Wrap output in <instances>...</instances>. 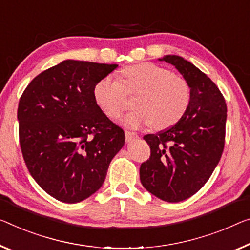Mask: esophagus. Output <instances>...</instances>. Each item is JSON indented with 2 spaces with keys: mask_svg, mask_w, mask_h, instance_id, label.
<instances>
[{
  "mask_svg": "<svg viewBox=\"0 0 250 250\" xmlns=\"http://www.w3.org/2000/svg\"><path fill=\"white\" fill-rule=\"evenodd\" d=\"M125 138H126V142L129 143V142H132L134 140H136V138H138V135L136 133L130 132V130H125Z\"/></svg>",
  "mask_w": 250,
  "mask_h": 250,
  "instance_id": "obj_1",
  "label": "esophagus"
}]
</instances>
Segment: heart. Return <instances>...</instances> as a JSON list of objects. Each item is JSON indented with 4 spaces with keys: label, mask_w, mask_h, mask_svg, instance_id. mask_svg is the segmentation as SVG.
I'll return each mask as SVG.
<instances>
[{
    "label": "heart",
    "mask_w": 250,
    "mask_h": 250,
    "mask_svg": "<svg viewBox=\"0 0 250 250\" xmlns=\"http://www.w3.org/2000/svg\"><path fill=\"white\" fill-rule=\"evenodd\" d=\"M121 83L106 76L99 79L93 89L96 105L113 120L127 109V95H136L135 110L123 123L138 128L153 124L156 129L175 125L189 108L191 88L184 78L173 75L167 68L153 62H140L121 70Z\"/></svg>",
    "instance_id": "obj_1"
}]
</instances>
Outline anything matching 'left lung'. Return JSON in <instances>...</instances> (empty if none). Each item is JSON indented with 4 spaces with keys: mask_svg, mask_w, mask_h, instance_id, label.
Listing matches in <instances>:
<instances>
[{
    "mask_svg": "<svg viewBox=\"0 0 250 250\" xmlns=\"http://www.w3.org/2000/svg\"><path fill=\"white\" fill-rule=\"evenodd\" d=\"M160 61L176 68L191 88V102L175 125L144 140L151 156L140 167L141 183L167 202H180L201 189L225 146L227 105L212 80L190 61L167 55Z\"/></svg>",
    "mask_w": 250,
    "mask_h": 250,
    "instance_id": "left-lung-1",
    "label": "left lung"
}]
</instances>
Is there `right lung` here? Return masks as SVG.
<instances>
[{"label": "right lung", "instance_id": "1", "mask_svg": "<svg viewBox=\"0 0 250 250\" xmlns=\"http://www.w3.org/2000/svg\"><path fill=\"white\" fill-rule=\"evenodd\" d=\"M118 64L63 60L38 75L18 108L23 159L48 194L77 203L101 189L125 134L96 105V83Z\"/></svg>", "mask_w": 250, "mask_h": 250}]
</instances>
